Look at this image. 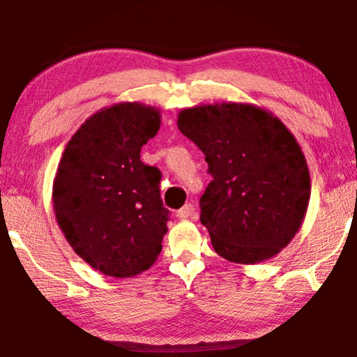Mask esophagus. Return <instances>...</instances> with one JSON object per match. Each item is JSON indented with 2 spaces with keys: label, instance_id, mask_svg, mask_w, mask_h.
<instances>
[{
  "label": "esophagus",
  "instance_id": "34e87169",
  "mask_svg": "<svg viewBox=\"0 0 357 357\" xmlns=\"http://www.w3.org/2000/svg\"><path fill=\"white\" fill-rule=\"evenodd\" d=\"M194 215H195V207L192 204H185L183 208L179 210L178 212V217L181 218V220H188V218H194Z\"/></svg>",
  "mask_w": 357,
  "mask_h": 357
}]
</instances>
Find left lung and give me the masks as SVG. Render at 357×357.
I'll return each mask as SVG.
<instances>
[{
	"label": "left lung",
	"instance_id": "8db88e82",
	"mask_svg": "<svg viewBox=\"0 0 357 357\" xmlns=\"http://www.w3.org/2000/svg\"><path fill=\"white\" fill-rule=\"evenodd\" d=\"M178 128L205 155L212 181L200 222L229 262L272 259L298 233L310 176L298 140L270 112L249 103L185 108Z\"/></svg>",
	"mask_w": 357,
	"mask_h": 357
}]
</instances>
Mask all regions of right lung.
I'll list each match as a JSON object with an SVG mask.
<instances>
[{"mask_svg": "<svg viewBox=\"0 0 357 357\" xmlns=\"http://www.w3.org/2000/svg\"><path fill=\"white\" fill-rule=\"evenodd\" d=\"M158 108L118 103L100 109L64 149L53 183L59 228L80 259L107 277L129 278L162 252L169 212L162 172L140 160L160 129Z\"/></svg>", "mask_w": 357, "mask_h": 357, "instance_id": "obj_1", "label": "right lung"}]
</instances>
